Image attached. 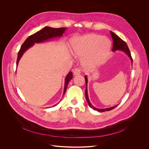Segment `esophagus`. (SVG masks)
<instances>
[{"instance_id":"esophagus-1","label":"esophagus","mask_w":149,"mask_h":149,"mask_svg":"<svg viewBox=\"0 0 149 149\" xmlns=\"http://www.w3.org/2000/svg\"><path fill=\"white\" fill-rule=\"evenodd\" d=\"M81 74V70L78 68H76L74 71V75H78Z\"/></svg>"}]
</instances>
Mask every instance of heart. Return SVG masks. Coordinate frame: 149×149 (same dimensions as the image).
Returning a JSON list of instances; mask_svg holds the SVG:
<instances>
[{
  "mask_svg": "<svg viewBox=\"0 0 149 149\" xmlns=\"http://www.w3.org/2000/svg\"><path fill=\"white\" fill-rule=\"evenodd\" d=\"M71 46L74 56L81 58L85 55L83 64L87 68L94 67L102 63L107 58L111 48L109 39L94 33L74 37Z\"/></svg>",
  "mask_w": 149,
  "mask_h": 149,
  "instance_id": "b5f03b06",
  "label": "heart"
}]
</instances>
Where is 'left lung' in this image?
Wrapping results in <instances>:
<instances>
[{
    "instance_id": "left-lung-1",
    "label": "left lung",
    "mask_w": 149,
    "mask_h": 149,
    "mask_svg": "<svg viewBox=\"0 0 149 149\" xmlns=\"http://www.w3.org/2000/svg\"><path fill=\"white\" fill-rule=\"evenodd\" d=\"M110 33L113 40V52H116L117 51H120L122 52H124L127 56L129 57V58L131 60L132 62V65H133V59L132 58L131 56V53L130 52V50L129 49L128 46H127V44L124 41H123L118 36H117L116 33H114V32L110 31ZM85 79H86V92H85V95H86V98L87 100V101L88 102V105L90 107L93 109L94 110H97L98 111L100 112H104L105 111H110L111 110H113V109H114L118 105H116L113 107H109V108H107V109H98L95 107L94 106H93L92 105V104L91 103L89 98H88V89H87V84H88V78L87 76L86 75L85 76Z\"/></svg>"
}]
</instances>
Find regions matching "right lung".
Wrapping results in <instances>:
<instances>
[{"mask_svg":"<svg viewBox=\"0 0 149 149\" xmlns=\"http://www.w3.org/2000/svg\"><path fill=\"white\" fill-rule=\"evenodd\" d=\"M67 28H53L49 26H45L42 30L35 33L34 34L29 36L22 45L20 49L17 54V58L16 61V67H17L19 62L23 56L24 54L31 47H33L35 44H39L51 40L54 38L62 37L63 33L67 30ZM72 72H69L65 78L64 89H63V96L65 94L69 82L72 78ZM57 104L54 105L52 107H55Z\"/></svg>","mask_w":149,"mask_h":149,"instance_id":"add662e5","label":"right lung"}]
</instances>
